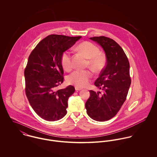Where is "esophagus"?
Instances as JSON below:
<instances>
[{
  "mask_svg": "<svg viewBox=\"0 0 157 157\" xmlns=\"http://www.w3.org/2000/svg\"><path fill=\"white\" fill-rule=\"evenodd\" d=\"M75 89L76 90H82V88H78V87H77V86H75Z\"/></svg>",
  "mask_w": 157,
  "mask_h": 157,
  "instance_id": "1",
  "label": "esophagus"
}]
</instances>
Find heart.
Segmentation results:
<instances>
[{"label":"heart","mask_w":157,"mask_h":157,"mask_svg":"<svg viewBox=\"0 0 157 157\" xmlns=\"http://www.w3.org/2000/svg\"><path fill=\"white\" fill-rule=\"evenodd\" d=\"M77 49L82 52L88 59L87 66H89L94 72L101 71L106 65L107 58L105 54L100 52V48L94 44L85 41L77 46ZM60 62L63 67L69 71L72 67V55L69 50H66L61 55ZM92 76L90 70H75L67 76V82L78 88L87 86Z\"/></svg>","instance_id":"heart-1"}]
</instances>
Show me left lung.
I'll return each mask as SVG.
<instances>
[{
    "instance_id": "1",
    "label": "left lung",
    "mask_w": 157,
    "mask_h": 157,
    "mask_svg": "<svg viewBox=\"0 0 157 157\" xmlns=\"http://www.w3.org/2000/svg\"><path fill=\"white\" fill-rule=\"evenodd\" d=\"M90 39L101 46L107 63L94 82L102 94L90 90V95L85 108L92 119L105 121L118 113L126 100L131 83L129 62L122 48L112 39L99 36Z\"/></svg>"
}]
</instances>
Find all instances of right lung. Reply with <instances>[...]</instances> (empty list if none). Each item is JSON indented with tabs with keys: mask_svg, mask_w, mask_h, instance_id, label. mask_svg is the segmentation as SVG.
<instances>
[{
	"mask_svg": "<svg viewBox=\"0 0 157 157\" xmlns=\"http://www.w3.org/2000/svg\"><path fill=\"white\" fill-rule=\"evenodd\" d=\"M81 37L49 35L29 56L24 71L26 95L34 111L45 120L57 121L67 113V100L75 88L69 85L57 90L64 80L60 57Z\"/></svg>",
	"mask_w": 157,
	"mask_h": 157,
	"instance_id": "obj_1",
	"label": "right lung"
}]
</instances>
